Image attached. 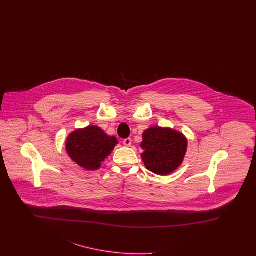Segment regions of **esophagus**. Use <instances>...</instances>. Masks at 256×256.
Wrapping results in <instances>:
<instances>
[{"instance_id": "1", "label": "esophagus", "mask_w": 256, "mask_h": 256, "mask_svg": "<svg viewBox=\"0 0 256 256\" xmlns=\"http://www.w3.org/2000/svg\"><path fill=\"white\" fill-rule=\"evenodd\" d=\"M122 144H124V146H132V139H130V138H126V139H124V140L122 141Z\"/></svg>"}]
</instances>
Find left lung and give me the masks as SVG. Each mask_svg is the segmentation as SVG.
Instances as JSON below:
<instances>
[{"instance_id":"left-lung-1","label":"left lung","mask_w":256,"mask_h":256,"mask_svg":"<svg viewBox=\"0 0 256 256\" xmlns=\"http://www.w3.org/2000/svg\"><path fill=\"white\" fill-rule=\"evenodd\" d=\"M187 139L170 128L152 126L143 134L141 158L146 169L158 176H168L182 164Z\"/></svg>"}]
</instances>
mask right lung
<instances>
[{"label": "right lung", "instance_id": "obj_1", "mask_svg": "<svg viewBox=\"0 0 256 256\" xmlns=\"http://www.w3.org/2000/svg\"><path fill=\"white\" fill-rule=\"evenodd\" d=\"M117 144L115 136L108 135L97 126H88L68 135L66 152L82 168L96 170L100 169L102 162L110 156Z\"/></svg>", "mask_w": 256, "mask_h": 256}]
</instances>
